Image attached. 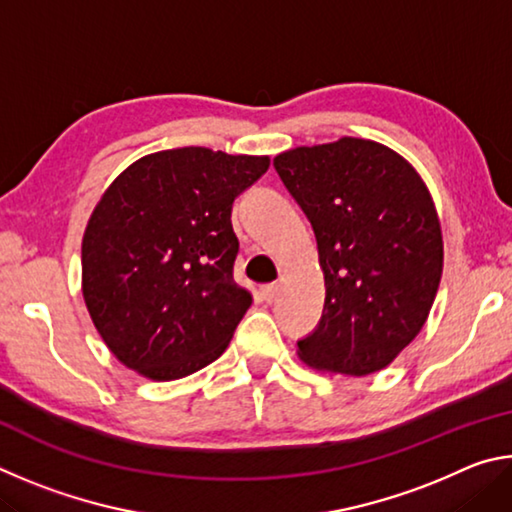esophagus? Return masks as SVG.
I'll list each match as a JSON object with an SVG mask.
<instances>
[{
  "label": "esophagus",
  "mask_w": 512,
  "mask_h": 512,
  "mask_svg": "<svg viewBox=\"0 0 512 512\" xmlns=\"http://www.w3.org/2000/svg\"><path fill=\"white\" fill-rule=\"evenodd\" d=\"M277 293H280V287L277 284H266V287H262V298L271 305V302H275Z\"/></svg>",
  "instance_id": "34e87169"
}]
</instances>
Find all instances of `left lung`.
I'll return each instance as SVG.
<instances>
[{
	"label": "left lung",
	"mask_w": 512,
	"mask_h": 512,
	"mask_svg": "<svg viewBox=\"0 0 512 512\" xmlns=\"http://www.w3.org/2000/svg\"><path fill=\"white\" fill-rule=\"evenodd\" d=\"M273 167L314 228L325 275L300 359L352 377L386 368L418 336L443 275L427 185L402 155L359 137L298 146Z\"/></svg>",
	"instance_id": "obj_1"
}]
</instances>
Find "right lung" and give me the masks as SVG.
<instances>
[{
  "label": "right lung",
  "instance_id": "right-lung-1",
  "mask_svg": "<svg viewBox=\"0 0 512 512\" xmlns=\"http://www.w3.org/2000/svg\"><path fill=\"white\" fill-rule=\"evenodd\" d=\"M268 162L205 146L160 151L101 196L83 235V298L124 366L171 381L228 348L253 302L232 273V203Z\"/></svg>",
  "mask_w": 512,
  "mask_h": 512
}]
</instances>
